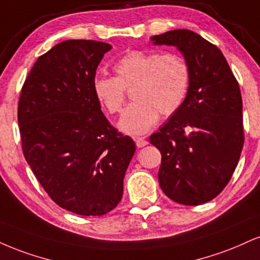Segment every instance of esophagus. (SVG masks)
<instances>
[{"label":"esophagus","mask_w":260,"mask_h":260,"mask_svg":"<svg viewBox=\"0 0 260 260\" xmlns=\"http://www.w3.org/2000/svg\"><path fill=\"white\" fill-rule=\"evenodd\" d=\"M134 140H136V144L138 148H143V146H145L146 144H148V140L145 138H138V137H137V138H134Z\"/></svg>","instance_id":"esophagus-1"}]
</instances>
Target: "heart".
I'll list each match as a JSON object with an SVG mask.
<instances>
[{
    "label": "heart",
    "mask_w": 260,
    "mask_h": 260,
    "mask_svg": "<svg viewBox=\"0 0 260 260\" xmlns=\"http://www.w3.org/2000/svg\"><path fill=\"white\" fill-rule=\"evenodd\" d=\"M116 77L96 76L93 92L110 115L121 112L127 90L134 102L124 110L118 126L124 133L144 134L158 122L160 112L172 116L185 102L191 83L186 58L176 52L131 51L115 62Z\"/></svg>",
    "instance_id": "b5f03b06"
}]
</instances>
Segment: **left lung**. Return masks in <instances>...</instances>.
Instances as JSON below:
<instances>
[{"mask_svg": "<svg viewBox=\"0 0 260 260\" xmlns=\"http://www.w3.org/2000/svg\"><path fill=\"white\" fill-rule=\"evenodd\" d=\"M155 45L176 46L191 69L184 104L150 137L161 152L158 183L174 202L198 206L228 185L245 143L242 96L220 49L186 29L151 37Z\"/></svg>", "mask_w": 260, "mask_h": 260, "instance_id": "8db88e82", "label": "left lung"}]
</instances>
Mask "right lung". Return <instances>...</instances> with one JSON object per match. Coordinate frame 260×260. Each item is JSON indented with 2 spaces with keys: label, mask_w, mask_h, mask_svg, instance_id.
<instances>
[{
  "label": "right lung",
  "mask_w": 260,
  "mask_h": 260,
  "mask_svg": "<svg viewBox=\"0 0 260 260\" xmlns=\"http://www.w3.org/2000/svg\"><path fill=\"white\" fill-rule=\"evenodd\" d=\"M111 46L68 40L39 57L18 102L21 148L37 180L59 207L103 215L122 199L136 144L111 126L93 92Z\"/></svg>",
  "instance_id": "add662e5"
}]
</instances>
